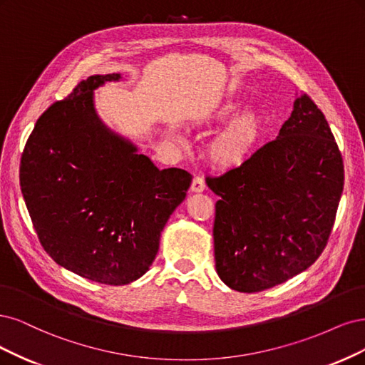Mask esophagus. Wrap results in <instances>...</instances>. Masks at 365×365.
I'll return each instance as SVG.
<instances>
[{
  "label": "esophagus",
  "mask_w": 365,
  "mask_h": 365,
  "mask_svg": "<svg viewBox=\"0 0 365 365\" xmlns=\"http://www.w3.org/2000/svg\"><path fill=\"white\" fill-rule=\"evenodd\" d=\"M206 187V183L203 180V178H200V175H194L192 183H191V191L192 192H203Z\"/></svg>",
  "instance_id": "esophagus-1"
}]
</instances>
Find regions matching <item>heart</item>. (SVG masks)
<instances>
[{
	"mask_svg": "<svg viewBox=\"0 0 365 365\" xmlns=\"http://www.w3.org/2000/svg\"><path fill=\"white\" fill-rule=\"evenodd\" d=\"M241 103L227 101L214 110L212 120L226 121L237 115ZM264 133V121L257 113L247 112L235 118L209 147V158L220 168L238 167L250 155Z\"/></svg>",
	"mask_w": 365,
	"mask_h": 365,
	"instance_id": "b5f03b06",
	"label": "heart"
}]
</instances>
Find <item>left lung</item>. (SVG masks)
I'll list each match as a JSON object with an SVG mask.
<instances>
[{
	"mask_svg": "<svg viewBox=\"0 0 365 365\" xmlns=\"http://www.w3.org/2000/svg\"><path fill=\"white\" fill-rule=\"evenodd\" d=\"M206 183L220 197L217 273L235 291L257 292L319 259L343 194L344 165L323 112L303 93L274 140Z\"/></svg>",
	"mask_w": 365,
	"mask_h": 365,
	"instance_id": "8db88e82",
	"label": "left lung"
}]
</instances>
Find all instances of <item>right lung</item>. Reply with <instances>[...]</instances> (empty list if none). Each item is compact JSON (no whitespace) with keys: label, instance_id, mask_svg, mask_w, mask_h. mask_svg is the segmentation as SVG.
I'll use <instances>...</instances> for the list:
<instances>
[{"label":"right lung","instance_id":"obj_1","mask_svg":"<svg viewBox=\"0 0 365 365\" xmlns=\"http://www.w3.org/2000/svg\"><path fill=\"white\" fill-rule=\"evenodd\" d=\"M120 74L91 76L36 121L22 151L21 191L53 259L81 277L127 285L155 261L160 232L192 175L159 170L106 127L93 89Z\"/></svg>","mask_w":365,"mask_h":365}]
</instances>
